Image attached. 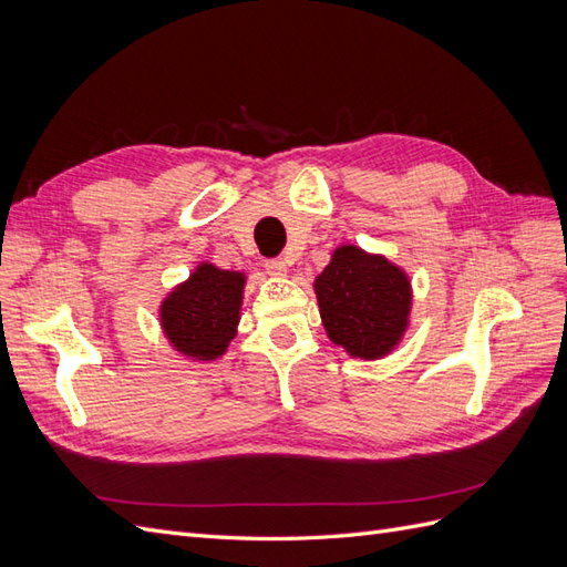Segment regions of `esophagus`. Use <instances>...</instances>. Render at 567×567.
I'll return each mask as SVG.
<instances>
[{"label": "esophagus", "instance_id": "1", "mask_svg": "<svg viewBox=\"0 0 567 567\" xmlns=\"http://www.w3.org/2000/svg\"><path fill=\"white\" fill-rule=\"evenodd\" d=\"M265 269H267V274H271V277H286L288 265H286V260H281V257H271V260L265 262Z\"/></svg>", "mask_w": 567, "mask_h": 567}]
</instances>
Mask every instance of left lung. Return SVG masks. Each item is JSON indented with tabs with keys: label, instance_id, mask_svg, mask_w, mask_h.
I'll return each instance as SVG.
<instances>
[{
	"label": "left lung",
	"instance_id": "left-lung-1",
	"mask_svg": "<svg viewBox=\"0 0 567 567\" xmlns=\"http://www.w3.org/2000/svg\"><path fill=\"white\" fill-rule=\"evenodd\" d=\"M315 290L326 333L352 357L379 359L400 342L411 310V284L383 255L340 246Z\"/></svg>",
	"mask_w": 567,
	"mask_h": 567
}]
</instances>
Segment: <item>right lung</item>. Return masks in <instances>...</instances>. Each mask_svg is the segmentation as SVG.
Segmentation results:
<instances>
[{"mask_svg":"<svg viewBox=\"0 0 567 567\" xmlns=\"http://www.w3.org/2000/svg\"><path fill=\"white\" fill-rule=\"evenodd\" d=\"M246 277L200 265L161 305V321L173 348L186 357L217 359L236 336Z\"/></svg>","mask_w":567,"mask_h":567,"instance_id":"obj_1","label":"right lung"}]
</instances>
